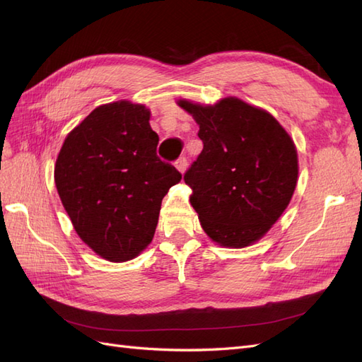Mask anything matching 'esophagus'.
<instances>
[{"instance_id":"esophagus-1","label":"esophagus","mask_w":362,"mask_h":362,"mask_svg":"<svg viewBox=\"0 0 362 362\" xmlns=\"http://www.w3.org/2000/svg\"><path fill=\"white\" fill-rule=\"evenodd\" d=\"M175 168H177L181 173H184L185 169H187V158L180 157L177 161H175Z\"/></svg>"}]
</instances>
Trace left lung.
<instances>
[{"instance_id":"left-lung-1","label":"left lung","mask_w":362,"mask_h":362,"mask_svg":"<svg viewBox=\"0 0 362 362\" xmlns=\"http://www.w3.org/2000/svg\"><path fill=\"white\" fill-rule=\"evenodd\" d=\"M178 105L198 122L204 144L184 173L202 229L221 246L252 245L291 201L299 173L291 137L270 113L238 98Z\"/></svg>"}]
</instances>
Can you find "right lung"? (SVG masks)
Here are the masks:
<instances>
[{"instance_id": "right-lung-1", "label": "right lung", "mask_w": 362, "mask_h": 362, "mask_svg": "<svg viewBox=\"0 0 362 362\" xmlns=\"http://www.w3.org/2000/svg\"><path fill=\"white\" fill-rule=\"evenodd\" d=\"M141 104L100 105L60 149L54 180L76 234L103 258L137 257L154 237L161 201L181 173L157 156Z\"/></svg>"}]
</instances>
